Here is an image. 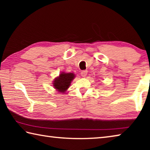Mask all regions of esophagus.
Instances as JSON below:
<instances>
[{
    "label": "esophagus",
    "instance_id": "1",
    "mask_svg": "<svg viewBox=\"0 0 150 150\" xmlns=\"http://www.w3.org/2000/svg\"><path fill=\"white\" fill-rule=\"evenodd\" d=\"M81 76H83V77H86V76H87V70L82 71H81Z\"/></svg>",
    "mask_w": 150,
    "mask_h": 150
}]
</instances>
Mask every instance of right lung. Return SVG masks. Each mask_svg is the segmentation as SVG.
I'll return each instance as SVG.
<instances>
[{"label": "right lung", "instance_id": "obj_1", "mask_svg": "<svg viewBox=\"0 0 150 150\" xmlns=\"http://www.w3.org/2000/svg\"><path fill=\"white\" fill-rule=\"evenodd\" d=\"M75 77V74L72 73L62 72L59 77L55 78L53 83L54 88L60 93H64L70 86L71 83Z\"/></svg>", "mask_w": 150, "mask_h": 150}]
</instances>
